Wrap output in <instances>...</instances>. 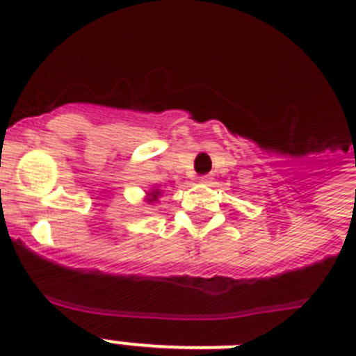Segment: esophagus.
Masks as SVG:
<instances>
[{"label":"esophagus","mask_w":356,"mask_h":356,"mask_svg":"<svg viewBox=\"0 0 356 356\" xmlns=\"http://www.w3.org/2000/svg\"><path fill=\"white\" fill-rule=\"evenodd\" d=\"M197 183L209 184V183H212V177L211 175H201V177H197Z\"/></svg>","instance_id":"esophagus-1"}]
</instances>
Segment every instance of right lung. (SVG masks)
Listing matches in <instances>:
<instances>
[{
    "label": "right lung",
    "instance_id": "obj_1",
    "mask_svg": "<svg viewBox=\"0 0 356 356\" xmlns=\"http://www.w3.org/2000/svg\"><path fill=\"white\" fill-rule=\"evenodd\" d=\"M161 195H162V190L156 188V186H153V188H149V190H147V192H145L144 201H145V203H149V205H151V203H156Z\"/></svg>",
    "mask_w": 356,
    "mask_h": 356
}]
</instances>
